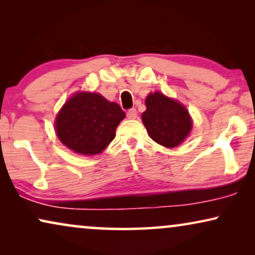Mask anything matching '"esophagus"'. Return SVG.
<instances>
[{
	"instance_id": "1",
	"label": "esophagus",
	"mask_w": 255,
	"mask_h": 255,
	"mask_svg": "<svg viewBox=\"0 0 255 255\" xmlns=\"http://www.w3.org/2000/svg\"><path fill=\"white\" fill-rule=\"evenodd\" d=\"M137 110L135 109H130L127 113V117L128 118V120H134V118H137Z\"/></svg>"
}]
</instances>
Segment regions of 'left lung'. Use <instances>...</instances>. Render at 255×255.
<instances>
[{"label": "left lung", "mask_w": 255, "mask_h": 255, "mask_svg": "<svg viewBox=\"0 0 255 255\" xmlns=\"http://www.w3.org/2000/svg\"><path fill=\"white\" fill-rule=\"evenodd\" d=\"M145 104L141 121L155 142L173 148L189 135L193 122L183 104L159 92L148 94Z\"/></svg>", "instance_id": "8db88e82"}]
</instances>
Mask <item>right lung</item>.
<instances>
[{"label":"right lung","instance_id":"right-lung-1","mask_svg":"<svg viewBox=\"0 0 255 255\" xmlns=\"http://www.w3.org/2000/svg\"><path fill=\"white\" fill-rule=\"evenodd\" d=\"M125 113L96 93L80 92L66 102L55 117V132L74 153L99 154L115 139Z\"/></svg>","mask_w":255,"mask_h":255}]
</instances>
